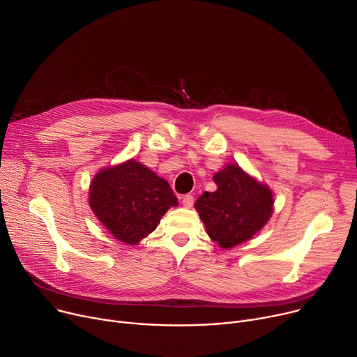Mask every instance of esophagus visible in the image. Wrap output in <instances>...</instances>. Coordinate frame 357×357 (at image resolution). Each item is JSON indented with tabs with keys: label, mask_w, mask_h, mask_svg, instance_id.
I'll list each match as a JSON object with an SVG mask.
<instances>
[{
	"label": "esophagus",
	"mask_w": 357,
	"mask_h": 357,
	"mask_svg": "<svg viewBox=\"0 0 357 357\" xmlns=\"http://www.w3.org/2000/svg\"><path fill=\"white\" fill-rule=\"evenodd\" d=\"M182 205H183L185 208H192V205H193V197H192V195H183V197H182Z\"/></svg>",
	"instance_id": "1"
}]
</instances>
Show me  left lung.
Here are the masks:
<instances>
[{
    "label": "left lung",
    "mask_w": 357,
    "mask_h": 357,
    "mask_svg": "<svg viewBox=\"0 0 357 357\" xmlns=\"http://www.w3.org/2000/svg\"><path fill=\"white\" fill-rule=\"evenodd\" d=\"M215 192H204L195 204L209 238L229 249L249 241L273 213L271 188L239 165L229 164L213 175Z\"/></svg>",
    "instance_id": "1"
}]
</instances>
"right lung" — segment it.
<instances>
[{"label": "right lung", "instance_id": "obj_1", "mask_svg": "<svg viewBox=\"0 0 357 357\" xmlns=\"http://www.w3.org/2000/svg\"><path fill=\"white\" fill-rule=\"evenodd\" d=\"M89 206L115 239L137 245L178 199L169 183L135 159L108 167L89 185Z\"/></svg>", "mask_w": 357, "mask_h": 357}]
</instances>
